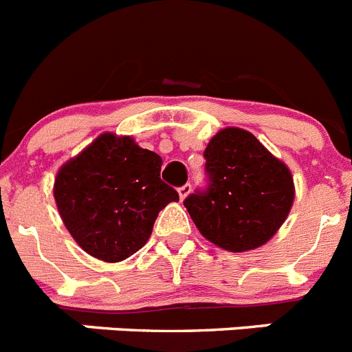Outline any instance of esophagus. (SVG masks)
<instances>
[{"label": "esophagus", "instance_id": "1", "mask_svg": "<svg viewBox=\"0 0 352 352\" xmlns=\"http://www.w3.org/2000/svg\"><path fill=\"white\" fill-rule=\"evenodd\" d=\"M190 190H192V185H190V183H185V185L179 186V188H178V192H179V199H182V201H183V199H185L186 195L190 194Z\"/></svg>", "mask_w": 352, "mask_h": 352}]
</instances>
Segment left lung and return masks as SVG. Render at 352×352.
Here are the masks:
<instances>
[{
	"label": "left lung",
	"mask_w": 352,
	"mask_h": 352,
	"mask_svg": "<svg viewBox=\"0 0 352 352\" xmlns=\"http://www.w3.org/2000/svg\"><path fill=\"white\" fill-rule=\"evenodd\" d=\"M204 160L206 185L183 201L201 234L231 252L266 243L292 206L287 167L241 129L220 130Z\"/></svg>",
	"instance_id": "1"
}]
</instances>
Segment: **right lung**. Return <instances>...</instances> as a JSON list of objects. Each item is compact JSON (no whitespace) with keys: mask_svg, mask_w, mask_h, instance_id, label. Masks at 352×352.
Instances as JSON below:
<instances>
[{"mask_svg":"<svg viewBox=\"0 0 352 352\" xmlns=\"http://www.w3.org/2000/svg\"><path fill=\"white\" fill-rule=\"evenodd\" d=\"M162 158L130 138L104 133L56 176L54 199L80 248L118 263L148 241L160 210L179 201L160 179Z\"/></svg>","mask_w":352,"mask_h":352,"instance_id":"add662e5","label":"right lung"}]
</instances>
